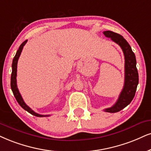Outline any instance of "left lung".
<instances>
[{
    "label": "left lung",
    "mask_w": 151,
    "mask_h": 151,
    "mask_svg": "<svg viewBox=\"0 0 151 151\" xmlns=\"http://www.w3.org/2000/svg\"><path fill=\"white\" fill-rule=\"evenodd\" d=\"M104 36L110 38L113 42L120 45L124 56V83L118 99L113 106L104 109L109 113H116L125 108L131 103L134 97L137 85L139 84V74L137 68V61L134 53L121 35L111 31H104Z\"/></svg>",
    "instance_id": "left-lung-1"
}]
</instances>
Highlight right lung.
<instances>
[{"label": "right lung", "mask_w": 151, "mask_h": 151, "mask_svg": "<svg viewBox=\"0 0 151 151\" xmlns=\"http://www.w3.org/2000/svg\"><path fill=\"white\" fill-rule=\"evenodd\" d=\"M27 40H25V41L22 42L21 44V45L19 46V50L17 51V53L15 56H14V59H13L12 61V74H11V89H12V91L13 92V94H14V97H15L16 100L17 101L21 106L23 108V109L29 112L31 114H32L33 115L36 117H48L50 116V115H40L38 113H37L36 112L33 111L31 108H29L27 104H25V102L24 101L23 99H22L21 94H20L19 92V90L17 88V62H18V59L20 55H21V52L23 50L24 46L25 45V44L27 43Z\"/></svg>", "instance_id": "obj_1"}]
</instances>
